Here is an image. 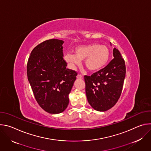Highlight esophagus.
<instances>
[{
    "label": "esophagus",
    "instance_id": "obj_1",
    "mask_svg": "<svg viewBox=\"0 0 151 151\" xmlns=\"http://www.w3.org/2000/svg\"><path fill=\"white\" fill-rule=\"evenodd\" d=\"M76 78H77V79H82L83 76L82 75H78Z\"/></svg>",
    "mask_w": 151,
    "mask_h": 151
}]
</instances>
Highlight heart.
I'll return each instance as SVG.
<instances>
[{
	"label": "heart",
	"mask_w": 151,
	"mask_h": 151,
	"mask_svg": "<svg viewBox=\"0 0 151 151\" xmlns=\"http://www.w3.org/2000/svg\"><path fill=\"white\" fill-rule=\"evenodd\" d=\"M74 52L75 54H67L64 57L70 68L75 69L76 66L80 65L81 61L85 60V66L90 72H97L103 69L110 57L109 48L98 44L77 47Z\"/></svg>",
	"instance_id": "heart-1"
}]
</instances>
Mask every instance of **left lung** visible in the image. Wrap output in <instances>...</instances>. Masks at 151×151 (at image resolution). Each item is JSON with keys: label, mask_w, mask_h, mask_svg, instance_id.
<instances>
[{"label": "left lung", "mask_w": 151, "mask_h": 151, "mask_svg": "<svg viewBox=\"0 0 151 151\" xmlns=\"http://www.w3.org/2000/svg\"><path fill=\"white\" fill-rule=\"evenodd\" d=\"M113 55L114 58L104 68L91 76H84L88 101L97 111L104 112L112 108L121 94L125 77V61L115 48Z\"/></svg>", "instance_id": "obj_1"}]
</instances>
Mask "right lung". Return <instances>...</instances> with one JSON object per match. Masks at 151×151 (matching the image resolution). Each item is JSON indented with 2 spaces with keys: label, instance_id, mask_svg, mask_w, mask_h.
Wrapping results in <instances>:
<instances>
[{
  "label": "right lung",
  "instance_id": "add662e5",
  "mask_svg": "<svg viewBox=\"0 0 151 151\" xmlns=\"http://www.w3.org/2000/svg\"><path fill=\"white\" fill-rule=\"evenodd\" d=\"M62 40L52 39L37 45L32 51L27 75L33 94L45 111L58 114L69 104V94L77 73L66 68Z\"/></svg>",
  "mask_w": 151,
  "mask_h": 151
}]
</instances>
